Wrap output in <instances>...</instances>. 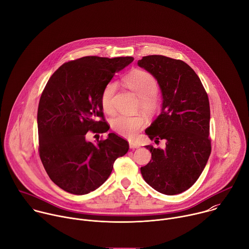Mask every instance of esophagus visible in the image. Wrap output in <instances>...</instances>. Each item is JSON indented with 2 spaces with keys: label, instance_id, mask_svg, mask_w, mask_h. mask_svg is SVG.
<instances>
[{
  "label": "esophagus",
  "instance_id": "esophagus-1",
  "mask_svg": "<svg viewBox=\"0 0 249 249\" xmlns=\"http://www.w3.org/2000/svg\"><path fill=\"white\" fill-rule=\"evenodd\" d=\"M129 147L131 149H135V148H139L140 145H139V143H137L135 141H129Z\"/></svg>",
  "mask_w": 249,
  "mask_h": 249
}]
</instances>
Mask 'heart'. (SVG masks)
<instances>
[{
    "label": "heart",
    "mask_w": 249,
    "mask_h": 249,
    "mask_svg": "<svg viewBox=\"0 0 249 249\" xmlns=\"http://www.w3.org/2000/svg\"><path fill=\"white\" fill-rule=\"evenodd\" d=\"M126 86L134 92L140 99V109L145 113H153L158 108V98L156 92L158 83L155 77L144 71H133L124 78ZM117 90V84L114 81L109 82L101 94V105L105 113L114 112V96ZM112 128L121 136L131 138L143 126L144 120L140 116L119 115L112 120Z\"/></svg>",
    "instance_id": "b5f03b06"
}]
</instances>
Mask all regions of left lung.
Masks as SVG:
<instances>
[{"mask_svg": "<svg viewBox=\"0 0 249 249\" xmlns=\"http://www.w3.org/2000/svg\"><path fill=\"white\" fill-rule=\"evenodd\" d=\"M137 65L155 77L163 100L160 115L145 133L155 142L166 140L165 149L145 146L152 157L140 168L141 175L158 192L178 194L200 177L211 153L209 99L199 77L182 61L152 55Z\"/></svg>", "mask_w": 249, "mask_h": 249, "instance_id": "obj_1", "label": "left lung"}]
</instances>
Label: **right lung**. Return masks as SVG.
<instances>
[{"label": "right lung", "instance_id": "obj_1", "mask_svg": "<svg viewBox=\"0 0 249 249\" xmlns=\"http://www.w3.org/2000/svg\"><path fill=\"white\" fill-rule=\"evenodd\" d=\"M132 57L88 56L61 66L41 95L37 125L39 154L52 181L67 192L82 195L102 185L117 158L128 151V142L115 133L93 143L88 130L107 132L101 94L115 73Z\"/></svg>", "mask_w": 249, "mask_h": 249}]
</instances>
